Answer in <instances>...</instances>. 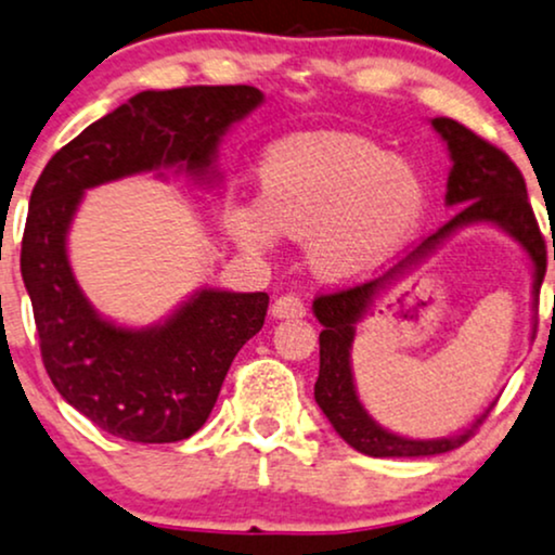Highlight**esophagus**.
<instances>
[{"instance_id":"34e87169","label":"esophagus","mask_w":555,"mask_h":555,"mask_svg":"<svg viewBox=\"0 0 555 555\" xmlns=\"http://www.w3.org/2000/svg\"><path fill=\"white\" fill-rule=\"evenodd\" d=\"M271 315L273 318H302L305 315L302 299H297L295 295L276 297L271 305Z\"/></svg>"}]
</instances>
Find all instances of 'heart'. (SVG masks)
<instances>
[{
    "label": "heart",
    "instance_id": "b5f03b06",
    "mask_svg": "<svg viewBox=\"0 0 555 555\" xmlns=\"http://www.w3.org/2000/svg\"><path fill=\"white\" fill-rule=\"evenodd\" d=\"M426 204V180L409 159L359 133L315 131L273 144L260 163V198H232L224 217L245 250H269L279 232L310 240L320 276L351 282L416 232Z\"/></svg>",
    "mask_w": 555,
    "mask_h": 555
}]
</instances>
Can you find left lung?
<instances>
[{
	"instance_id": "8db88e82",
	"label": "left lung",
	"mask_w": 555,
	"mask_h": 555,
	"mask_svg": "<svg viewBox=\"0 0 555 555\" xmlns=\"http://www.w3.org/2000/svg\"><path fill=\"white\" fill-rule=\"evenodd\" d=\"M431 126L447 142V150H450L452 157V170L450 178H447V204L460 206L455 217L444 227H439L437 232H431L429 237H424L385 276L346 286V289H336L331 295H318L315 302H312L315 318L323 325V331H320V372L315 383V400L325 416H328L333 429L341 434L344 442L370 457L442 455V452L457 450L460 444L468 442L473 431L478 429V424H483V418L489 416V411H486L483 416L473 422L470 429L444 439H405L372 422L370 413L359 403L357 387H353L351 344L353 333H357V323L370 310L372 299L379 295L387 279L398 276L409 266L418 263L444 237H450L460 227L473 222H491L502 227L527 250V256L532 260V271H535V284H532L535 305L540 284H543L545 276V266H548L543 232H540L535 214H532V206L527 202L525 178L509 155L491 142H486L483 137H478L468 126L452 121V118H434Z\"/></svg>"
}]
</instances>
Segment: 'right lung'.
Returning <instances> with one entry per match:
<instances>
[{"instance_id": "1", "label": "right lung", "mask_w": 555, "mask_h": 555, "mask_svg": "<svg viewBox=\"0 0 555 555\" xmlns=\"http://www.w3.org/2000/svg\"><path fill=\"white\" fill-rule=\"evenodd\" d=\"M260 103L250 85L139 92L62 146L30 193L20 271L43 366L66 403L113 437L165 444L202 429L232 359L263 328L269 295L202 289L155 328L113 325L75 282L72 217L92 185L172 165L209 170L224 131Z\"/></svg>"}]
</instances>
